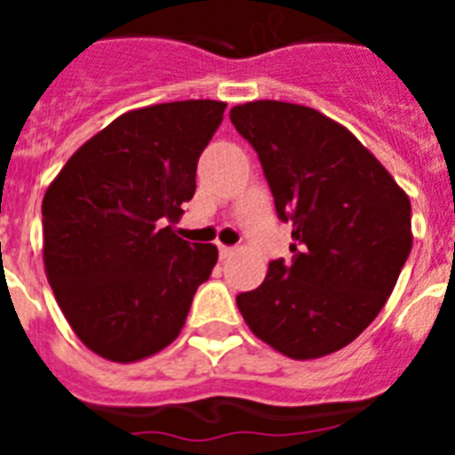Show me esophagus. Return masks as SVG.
Wrapping results in <instances>:
<instances>
[{"label": "esophagus", "instance_id": "esophagus-1", "mask_svg": "<svg viewBox=\"0 0 455 455\" xmlns=\"http://www.w3.org/2000/svg\"><path fill=\"white\" fill-rule=\"evenodd\" d=\"M235 252H236V248H232V246H219L220 259H230V257L235 255Z\"/></svg>", "mask_w": 455, "mask_h": 455}]
</instances>
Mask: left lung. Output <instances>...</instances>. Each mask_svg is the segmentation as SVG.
<instances>
[{
	"label": "left lung",
	"mask_w": 455,
	"mask_h": 455,
	"mask_svg": "<svg viewBox=\"0 0 455 455\" xmlns=\"http://www.w3.org/2000/svg\"><path fill=\"white\" fill-rule=\"evenodd\" d=\"M255 148L293 259L236 296L255 337L293 360L348 347L378 316L412 248L408 193L344 127L316 108L277 100L232 107Z\"/></svg>",
	"instance_id": "left-lung-1"
}]
</instances>
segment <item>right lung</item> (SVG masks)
Instances as JSON below:
<instances>
[{
    "label": "right lung",
    "instance_id": "right-lung-1",
    "mask_svg": "<svg viewBox=\"0 0 455 455\" xmlns=\"http://www.w3.org/2000/svg\"><path fill=\"white\" fill-rule=\"evenodd\" d=\"M228 104L127 111L68 159L43 198V262L75 335L104 360L139 363L184 328L219 251L172 225L196 193L200 152Z\"/></svg>",
    "mask_w": 455,
    "mask_h": 455
}]
</instances>
